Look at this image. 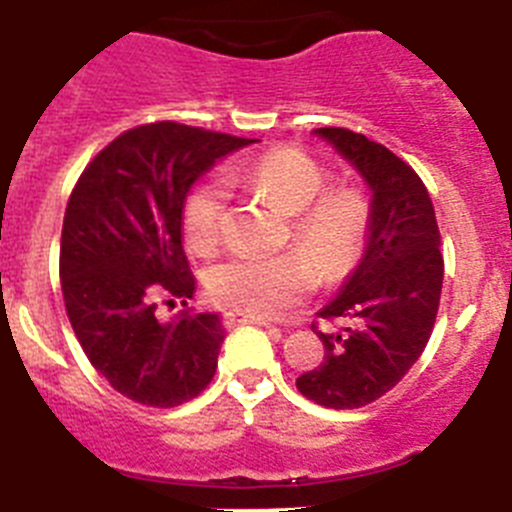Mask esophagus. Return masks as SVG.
Here are the masks:
<instances>
[{"label": "esophagus", "instance_id": "esophagus-1", "mask_svg": "<svg viewBox=\"0 0 512 512\" xmlns=\"http://www.w3.org/2000/svg\"><path fill=\"white\" fill-rule=\"evenodd\" d=\"M261 325V328H274L269 320L264 318H253V315H243V312H228L225 315V328H238V325Z\"/></svg>", "mask_w": 512, "mask_h": 512}]
</instances>
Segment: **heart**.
<instances>
[{
  "instance_id": "heart-1",
  "label": "heart",
  "mask_w": 512,
  "mask_h": 512,
  "mask_svg": "<svg viewBox=\"0 0 512 512\" xmlns=\"http://www.w3.org/2000/svg\"><path fill=\"white\" fill-rule=\"evenodd\" d=\"M225 182L246 187L289 217V235L302 253H233L207 271L212 300L248 315L274 318L312 295L318 274L336 282L359 259L369 230V202L348 187L325 189L328 171L297 148H271L225 171ZM225 187L205 182L184 205V235L194 253L215 251L223 235Z\"/></svg>"
}]
</instances>
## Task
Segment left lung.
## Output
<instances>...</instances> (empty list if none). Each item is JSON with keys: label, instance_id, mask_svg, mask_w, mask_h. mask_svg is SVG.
Segmentation results:
<instances>
[{"label": "left lung", "instance_id": "8db88e82", "mask_svg": "<svg viewBox=\"0 0 512 512\" xmlns=\"http://www.w3.org/2000/svg\"><path fill=\"white\" fill-rule=\"evenodd\" d=\"M312 135L354 166L372 200L359 264L318 312L346 325L318 333L325 356L297 377V390L323 408L354 410L390 392L431 338L443 284L441 235L428 189L390 148L343 128Z\"/></svg>", "mask_w": 512, "mask_h": 512}]
</instances>
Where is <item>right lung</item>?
<instances>
[{"instance_id":"1","label":"right lung","mask_w":512,"mask_h":512,"mask_svg":"<svg viewBox=\"0 0 512 512\" xmlns=\"http://www.w3.org/2000/svg\"><path fill=\"white\" fill-rule=\"evenodd\" d=\"M256 143L156 122L128 130L79 176L61 233V289L92 366L120 395L176 408L215 377L225 341L217 312H192L194 277L182 246L184 202L228 153ZM183 302L158 321L157 297Z\"/></svg>"}]
</instances>
